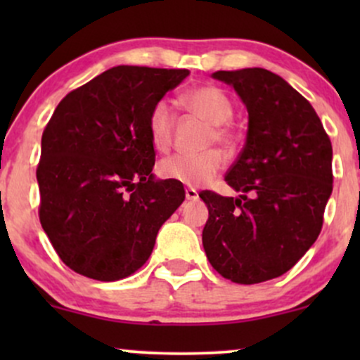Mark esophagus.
<instances>
[{
	"instance_id": "esophagus-1",
	"label": "esophagus",
	"mask_w": 360,
	"mask_h": 360,
	"mask_svg": "<svg viewBox=\"0 0 360 360\" xmlns=\"http://www.w3.org/2000/svg\"><path fill=\"white\" fill-rule=\"evenodd\" d=\"M186 200L196 201L198 200V191L194 188H186Z\"/></svg>"
}]
</instances>
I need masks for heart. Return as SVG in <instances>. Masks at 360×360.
<instances>
[{
    "mask_svg": "<svg viewBox=\"0 0 360 360\" xmlns=\"http://www.w3.org/2000/svg\"><path fill=\"white\" fill-rule=\"evenodd\" d=\"M186 110L193 115L205 120L212 125V130L206 137V146L220 143L229 146L230 131L225 123L230 122L233 115V106L226 93L217 86L203 84L196 88L188 89L181 96ZM174 113L171 105L166 100H159L154 103L148 111L147 127L152 143L157 150H167L172 143L174 135ZM223 167V157L218 150H206L196 155H172L160 160L157 166V172L162 179L176 181L184 186L198 188L213 179Z\"/></svg>",
    "mask_w": 360,
    "mask_h": 360,
    "instance_id": "b5f03b06",
    "label": "heart"
}]
</instances>
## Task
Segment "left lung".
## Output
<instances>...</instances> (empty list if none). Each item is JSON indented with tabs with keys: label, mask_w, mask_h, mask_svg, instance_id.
Instances as JSON below:
<instances>
[{
	"label": "left lung",
	"mask_w": 360,
	"mask_h": 360,
	"mask_svg": "<svg viewBox=\"0 0 360 360\" xmlns=\"http://www.w3.org/2000/svg\"><path fill=\"white\" fill-rule=\"evenodd\" d=\"M249 111L247 140L225 181L238 198L201 191L203 247L213 269L237 284L288 272L315 243L333 188L332 142L316 111L267 69L217 71Z\"/></svg>",
	"instance_id": "obj_1"
}]
</instances>
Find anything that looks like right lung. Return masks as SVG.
<instances>
[{
	"label": "right lung",
	"mask_w": 360,
	"mask_h": 360,
	"mask_svg": "<svg viewBox=\"0 0 360 360\" xmlns=\"http://www.w3.org/2000/svg\"><path fill=\"white\" fill-rule=\"evenodd\" d=\"M188 69L117 65L71 91L42 135L39 218L62 262L96 281L139 271L162 223L184 201L155 181L148 111Z\"/></svg>",
	"instance_id": "right-lung-1"
}]
</instances>
